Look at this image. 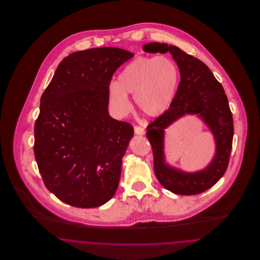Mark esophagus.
<instances>
[{"label": "esophagus", "instance_id": "34e87169", "mask_svg": "<svg viewBox=\"0 0 260 260\" xmlns=\"http://www.w3.org/2000/svg\"><path fill=\"white\" fill-rule=\"evenodd\" d=\"M135 134L137 135V136H144L145 135V129L143 127H141V126L136 125L135 126Z\"/></svg>", "mask_w": 260, "mask_h": 260}]
</instances>
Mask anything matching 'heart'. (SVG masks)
<instances>
[{
  "mask_svg": "<svg viewBox=\"0 0 260 260\" xmlns=\"http://www.w3.org/2000/svg\"><path fill=\"white\" fill-rule=\"evenodd\" d=\"M180 70L173 58L166 55H140L124 67L117 83L109 87L112 110L124 115L131 109L127 94H134L137 108L150 117L167 111L176 96Z\"/></svg>",
  "mask_w": 260,
  "mask_h": 260,
  "instance_id": "obj_1",
  "label": "heart"
}]
</instances>
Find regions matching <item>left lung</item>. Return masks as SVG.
I'll use <instances>...</instances> for the list:
<instances>
[{"instance_id": "obj_1", "label": "left lung", "mask_w": 260, "mask_h": 260, "mask_svg": "<svg viewBox=\"0 0 260 260\" xmlns=\"http://www.w3.org/2000/svg\"><path fill=\"white\" fill-rule=\"evenodd\" d=\"M143 50L173 55L180 70V83L170 109L147 126L154 155V171L162 187L178 195H196L214 185L226 172L232 149L234 125L228 99L210 68L179 48L149 43ZM186 114H196L210 129L216 143L213 160L198 172L187 173L169 165L164 156V131Z\"/></svg>"}]
</instances>
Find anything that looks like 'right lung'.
<instances>
[{
	"mask_svg": "<svg viewBox=\"0 0 260 260\" xmlns=\"http://www.w3.org/2000/svg\"><path fill=\"white\" fill-rule=\"evenodd\" d=\"M134 53L119 48L76 51L62 60L41 98L34 154L44 183L76 208L115 195L133 125L108 112L112 76Z\"/></svg>",
	"mask_w": 260,
	"mask_h": 260,
	"instance_id": "obj_1",
	"label": "right lung"
}]
</instances>
